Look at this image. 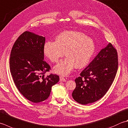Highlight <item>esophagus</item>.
Returning a JSON list of instances; mask_svg holds the SVG:
<instances>
[{
	"mask_svg": "<svg viewBox=\"0 0 128 128\" xmlns=\"http://www.w3.org/2000/svg\"><path fill=\"white\" fill-rule=\"evenodd\" d=\"M66 79L63 78L62 76H60V82H66Z\"/></svg>",
	"mask_w": 128,
	"mask_h": 128,
	"instance_id": "obj_1",
	"label": "esophagus"
}]
</instances>
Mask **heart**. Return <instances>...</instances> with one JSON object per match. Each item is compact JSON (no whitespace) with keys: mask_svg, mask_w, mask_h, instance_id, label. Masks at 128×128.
I'll list each match as a JSON object with an SVG mask.
<instances>
[{"mask_svg":"<svg viewBox=\"0 0 128 128\" xmlns=\"http://www.w3.org/2000/svg\"><path fill=\"white\" fill-rule=\"evenodd\" d=\"M96 50L94 41L82 32L66 31L61 32L56 42L48 41L44 44V53L52 62L62 60L54 68L57 74L66 76L73 70L75 67L82 68L87 66Z\"/></svg>","mask_w":128,"mask_h":128,"instance_id":"obj_1","label":"heart"}]
</instances>
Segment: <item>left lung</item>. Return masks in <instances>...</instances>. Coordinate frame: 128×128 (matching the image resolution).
Masks as SVG:
<instances>
[{"label":"left lung","mask_w":128,"mask_h":128,"mask_svg":"<svg viewBox=\"0 0 128 128\" xmlns=\"http://www.w3.org/2000/svg\"><path fill=\"white\" fill-rule=\"evenodd\" d=\"M116 49L111 43L102 49L92 61L75 79L72 96L82 105L92 103L103 96L116 78L118 68Z\"/></svg>","instance_id":"1"}]
</instances>
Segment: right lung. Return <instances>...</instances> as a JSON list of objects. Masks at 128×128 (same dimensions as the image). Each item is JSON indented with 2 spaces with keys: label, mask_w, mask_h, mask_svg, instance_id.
I'll return each mask as SVG.
<instances>
[{
  "label": "right lung",
  "mask_w": 128,
  "mask_h": 128,
  "mask_svg": "<svg viewBox=\"0 0 128 128\" xmlns=\"http://www.w3.org/2000/svg\"><path fill=\"white\" fill-rule=\"evenodd\" d=\"M46 38L24 32L12 46L10 70L19 92L28 100L39 102L48 98L52 87L59 80L56 74L45 76L50 66L44 60Z\"/></svg>",
  "instance_id": "obj_1"
}]
</instances>
